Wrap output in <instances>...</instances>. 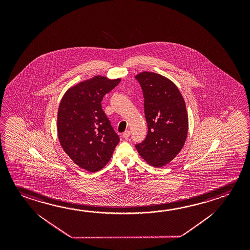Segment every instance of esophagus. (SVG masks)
Wrapping results in <instances>:
<instances>
[{"label":"esophagus","mask_w":250,"mask_h":250,"mask_svg":"<svg viewBox=\"0 0 250 250\" xmlns=\"http://www.w3.org/2000/svg\"><path fill=\"white\" fill-rule=\"evenodd\" d=\"M122 136H123L124 139H128V138H129V136H130V131H128V130H127V131H125L123 133V135Z\"/></svg>","instance_id":"1"}]
</instances>
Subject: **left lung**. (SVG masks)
<instances>
[{
	"mask_svg": "<svg viewBox=\"0 0 250 250\" xmlns=\"http://www.w3.org/2000/svg\"><path fill=\"white\" fill-rule=\"evenodd\" d=\"M143 90L148 132L136 144L148 164L161 167L183 147L188 131V116L182 95L173 83L160 74L144 71L135 77Z\"/></svg>",
	"mask_w": 250,
	"mask_h": 250,
	"instance_id": "1",
	"label": "left lung"
}]
</instances>
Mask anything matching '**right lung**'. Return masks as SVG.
I'll list each match as a JSON object with an SVG mask.
<instances>
[{
    "label": "right lung",
    "instance_id": "add662e5",
    "mask_svg": "<svg viewBox=\"0 0 250 250\" xmlns=\"http://www.w3.org/2000/svg\"><path fill=\"white\" fill-rule=\"evenodd\" d=\"M120 81L96 76L70 88L59 104V142L74 163L89 172L101 170L119 144L101 102Z\"/></svg>",
    "mask_w": 250,
    "mask_h": 250
}]
</instances>
